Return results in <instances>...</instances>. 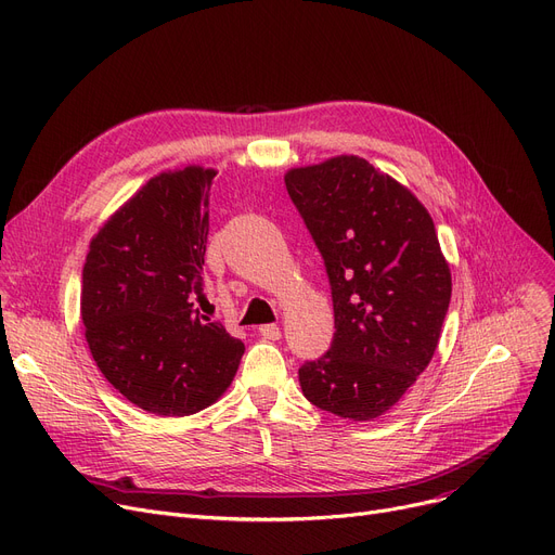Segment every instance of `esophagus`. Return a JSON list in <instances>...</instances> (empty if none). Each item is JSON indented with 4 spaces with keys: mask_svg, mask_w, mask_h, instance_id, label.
Returning a JSON list of instances; mask_svg holds the SVG:
<instances>
[{
    "mask_svg": "<svg viewBox=\"0 0 555 555\" xmlns=\"http://www.w3.org/2000/svg\"><path fill=\"white\" fill-rule=\"evenodd\" d=\"M258 333L264 337V340H279L281 337V328L276 324H262Z\"/></svg>",
    "mask_w": 555,
    "mask_h": 555,
    "instance_id": "obj_1",
    "label": "esophagus"
}]
</instances>
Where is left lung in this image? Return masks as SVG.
I'll return each instance as SVG.
<instances>
[{"instance_id":"obj_1","label":"left lung","mask_w":555,"mask_h":555,"mask_svg":"<svg viewBox=\"0 0 555 555\" xmlns=\"http://www.w3.org/2000/svg\"><path fill=\"white\" fill-rule=\"evenodd\" d=\"M324 258L331 349L304 363V397L343 420L385 415L428 367L451 301L436 224L411 190L360 156L285 175Z\"/></svg>"}]
</instances>
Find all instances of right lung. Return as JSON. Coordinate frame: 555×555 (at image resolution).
I'll list each match as a JSON object with an SVG mask.
<instances>
[{"instance_id":"obj_1","label":"right lung","mask_w":555,"mask_h":555,"mask_svg":"<svg viewBox=\"0 0 555 555\" xmlns=\"http://www.w3.org/2000/svg\"><path fill=\"white\" fill-rule=\"evenodd\" d=\"M215 170L188 165L152 177L90 240L81 320L113 388L154 415L183 417L218 401L245 345L192 306L204 291Z\"/></svg>"}]
</instances>
